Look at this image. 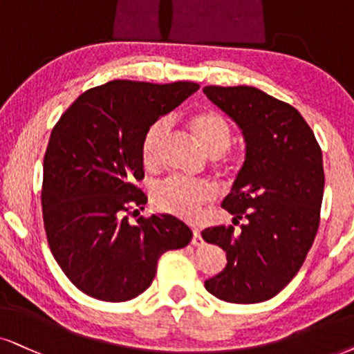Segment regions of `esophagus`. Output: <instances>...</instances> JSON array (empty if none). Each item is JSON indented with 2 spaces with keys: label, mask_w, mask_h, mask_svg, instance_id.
Wrapping results in <instances>:
<instances>
[{
  "label": "esophagus",
  "mask_w": 354,
  "mask_h": 354,
  "mask_svg": "<svg viewBox=\"0 0 354 354\" xmlns=\"http://www.w3.org/2000/svg\"><path fill=\"white\" fill-rule=\"evenodd\" d=\"M191 243L194 245V247H199V245H203V243H204L203 236H201V234H199V230H198V229H192V240H191Z\"/></svg>",
  "instance_id": "34e87169"
}]
</instances>
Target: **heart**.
<instances>
[{
    "label": "heart",
    "instance_id": "obj_1",
    "mask_svg": "<svg viewBox=\"0 0 354 354\" xmlns=\"http://www.w3.org/2000/svg\"><path fill=\"white\" fill-rule=\"evenodd\" d=\"M187 125L199 145L209 155L218 160V168L229 169L232 167L230 160H221L222 153L229 149L232 137H234L229 120L214 109H201L189 115ZM167 133L168 124L165 120H156L145 131L140 140V162L145 169L153 171L160 167ZM214 196H216V191L209 183L171 176L155 186L151 201L155 207L162 212L194 221L201 216L204 205L212 203Z\"/></svg>",
    "mask_w": 354,
    "mask_h": 354
}]
</instances>
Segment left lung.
<instances>
[{
	"label": "left lung",
	"instance_id": "1",
	"mask_svg": "<svg viewBox=\"0 0 354 354\" xmlns=\"http://www.w3.org/2000/svg\"><path fill=\"white\" fill-rule=\"evenodd\" d=\"M204 95L243 132L247 160L223 199L233 225L203 230L227 265L204 283L212 296L257 304L279 294L297 274L320 223L325 174L322 149L301 113L253 86H205ZM243 221V224H240Z\"/></svg>",
	"mask_w": 354,
	"mask_h": 354
}]
</instances>
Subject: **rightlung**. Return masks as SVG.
<instances>
[{
	"instance_id": "1",
	"label": "right lung",
	"mask_w": 354,
	"mask_h": 354,
	"mask_svg": "<svg viewBox=\"0 0 354 354\" xmlns=\"http://www.w3.org/2000/svg\"><path fill=\"white\" fill-rule=\"evenodd\" d=\"M199 84L114 80L80 95L53 125L44 155L42 218L50 252L82 292L124 302L149 288L158 259L185 248L192 232L180 218L129 216L147 196L140 140Z\"/></svg>"
}]
</instances>
